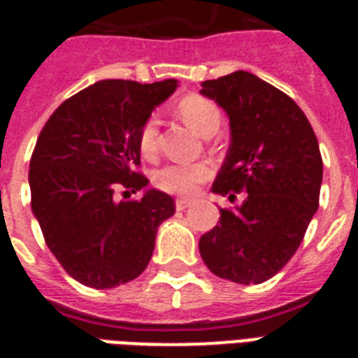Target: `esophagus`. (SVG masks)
<instances>
[{
    "instance_id": "1",
    "label": "esophagus",
    "mask_w": 358,
    "mask_h": 358,
    "mask_svg": "<svg viewBox=\"0 0 358 358\" xmlns=\"http://www.w3.org/2000/svg\"><path fill=\"white\" fill-rule=\"evenodd\" d=\"M189 206H191L189 199H178V201H176V210H180V212H182V210H185V208H189Z\"/></svg>"
}]
</instances>
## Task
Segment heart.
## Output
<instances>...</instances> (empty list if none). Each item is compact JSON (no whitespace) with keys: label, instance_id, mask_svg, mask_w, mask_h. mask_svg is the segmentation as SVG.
Masks as SVG:
<instances>
[{"label":"heart","instance_id":"b5f03b06","mask_svg":"<svg viewBox=\"0 0 358 358\" xmlns=\"http://www.w3.org/2000/svg\"><path fill=\"white\" fill-rule=\"evenodd\" d=\"M180 119L184 120L191 129L202 137H210L219 129L221 124V111L212 100L199 94L184 96L176 106ZM159 148V131L154 119L145 122L139 131V150L143 157L152 159ZM212 176V167L208 163H178L159 169L154 174V184L157 189L167 191L173 195H191L195 193L199 184Z\"/></svg>","mask_w":358,"mask_h":358}]
</instances>
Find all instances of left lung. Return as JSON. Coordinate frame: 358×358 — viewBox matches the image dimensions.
Segmentation results:
<instances>
[{"label":"left lung","instance_id":"8db88e82","mask_svg":"<svg viewBox=\"0 0 358 358\" xmlns=\"http://www.w3.org/2000/svg\"><path fill=\"white\" fill-rule=\"evenodd\" d=\"M201 94L230 120L229 152L212 191L247 195L236 210H221L199 250L213 275L260 284L295 255L320 204L316 134L288 94L245 70L204 81Z\"/></svg>","mask_w":358,"mask_h":358}]
</instances>
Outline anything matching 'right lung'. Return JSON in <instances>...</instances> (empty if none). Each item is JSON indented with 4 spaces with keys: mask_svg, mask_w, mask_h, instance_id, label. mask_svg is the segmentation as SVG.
<instances>
[{
    "mask_svg": "<svg viewBox=\"0 0 358 358\" xmlns=\"http://www.w3.org/2000/svg\"><path fill=\"white\" fill-rule=\"evenodd\" d=\"M176 80H103L59 106L36 139L29 163L31 210L64 271L89 288L129 282L145 271L157 227L174 213L173 196L145 189L117 201L119 187L145 189L139 131Z\"/></svg>",
    "mask_w": 358,
    "mask_h": 358,
    "instance_id": "obj_1",
    "label": "right lung"
}]
</instances>
